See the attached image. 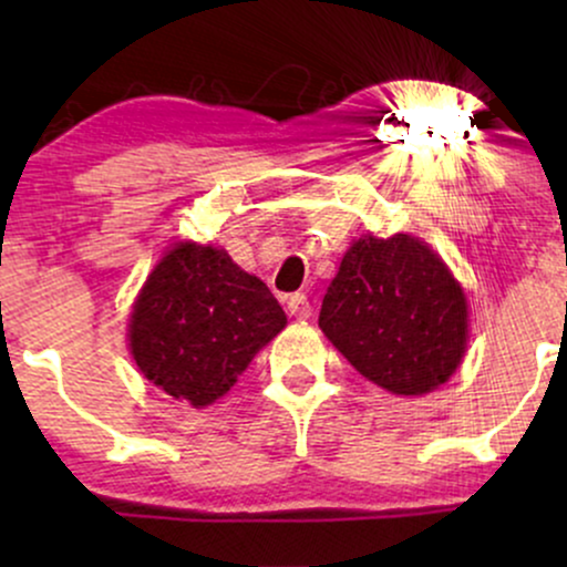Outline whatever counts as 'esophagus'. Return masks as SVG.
I'll use <instances>...</instances> for the list:
<instances>
[{
	"label": "esophagus",
	"instance_id": "obj_1",
	"mask_svg": "<svg viewBox=\"0 0 567 567\" xmlns=\"http://www.w3.org/2000/svg\"><path fill=\"white\" fill-rule=\"evenodd\" d=\"M288 311L292 317H298V320H309L311 317L309 298H306L303 292H292V296H288Z\"/></svg>",
	"mask_w": 567,
	"mask_h": 567
}]
</instances>
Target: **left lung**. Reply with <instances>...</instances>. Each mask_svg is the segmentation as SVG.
Here are the masks:
<instances>
[{"instance_id": "obj_1", "label": "left lung", "mask_w": 567, "mask_h": 567, "mask_svg": "<svg viewBox=\"0 0 567 567\" xmlns=\"http://www.w3.org/2000/svg\"><path fill=\"white\" fill-rule=\"evenodd\" d=\"M320 328L368 381L392 394H426L464 357L466 298L415 237H362L324 292Z\"/></svg>"}]
</instances>
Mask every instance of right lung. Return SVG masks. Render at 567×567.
I'll use <instances>...</instances> for the list:
<instances>
[{"label": "right lung", "instance_id": "obj_1", "mask_svg": "<svg viewBox=\"0 0 567 567\" xmlns=\"http://www.w3.org/2000/svg\"><path fill=\"white\" fill-rule=\"evenodd\" d=\"M288 324L258 277L210 245L181 243L157 264L130 317V351L148 381L194 408L237 383Z\"/></svg>", "mask_w": 567, "mask_h": 567}]
</instances>
